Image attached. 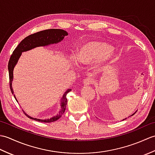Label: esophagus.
<instances>
[{
  "instance_id": "1",
  "label": "esophagus",
  "mask_w": 155,
  "mask_h": 155,
  "mask_svg": "<svg viewBox=\"0 0 155 155\" xmlns=\"http://www.w3.org/2000/svg\"><path fill=\"white\" fill-rule=\"evenodd\" d=\"M94 83V78L93 77H88L84 80V85H90Z\"/></svg>"
}]
</instances>
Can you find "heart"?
<instances>
[{"label":"heart","instance_id":"1","mask_svg":"<svg viewBox=\"0 0 155 155\" xmlns=\"http://www.w3.org/2000/svg\"><path fill=\"white\" fill-rule=\"evenodd\" d=\"M112 48L101 42H89L83 45L78 54V60L83 64H88L99 58L113 61L115 55L111 54Z\"/></svg>","mask_w":155,"mask_h":155}]
</instances>
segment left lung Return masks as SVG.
Returning <instances> with one entry per match:
<instances>
[{
  "instance_id": "1",
  "label": "left lung",
  "mask_w": 155,
  "mask_h": 155,
  "mask_svg": "<svg viewBox=\"0 0 155 155\" xmlns=\"http://www.w3.org/2000/svg\"><path fill=\"white\" fill-rule=\"evenodd\" d=\"M134 114H135V113H134V114H132V115H131V116H133V115H134Z\"/></svg>"
}]
</instances>
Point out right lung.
Listing matches in <instances>:
<instances>
[{"label":"right lung","mask_w":155,"mask_h":155,"mask_svg":"<svg viewBox=\"0 0 155 155\" xmlns=\"http://www.w3.org/2000/svg\"><path fill=\"white\" fill-rule=\"evenodd\" d=\"M68 33L67 31H65L62 29H47V30L39 31L36 32V33L32 34L25 38L23 40L20 42L18 45L15 49L14 51L12 52V54L10 57V60L8 64V74H9V84L10 88H11V93L13 94V90L12 88V81L13 78V69L16 62H18L20 56L21 55V53L24 51H27L31 49L35 48L37 47H41V46H46L50 44L57 43L60 42L64 38L65 36H67ZM71 91V89H68L65 92V93L63 94V97L61 100V110L59 112L58 114L56 115L55 117H52L48 119H38V118H32L28 114L25 113L26 116H27L28 118L33 119L35 120L42 122V123H52L59 119L62 115L64 114L66 107L67 104V94ZM15 99L16 97L14 96ZM17 101V100L16 99Z\"/></svg>","instance_id":"add662e5"}]
</instances>
